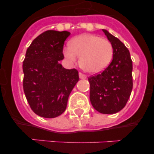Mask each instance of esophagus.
<instances>
[{
    "instance_id": "obj_1",
    "label": "esophagus",
    "mask_w": 154,
    "mask_h": 154,
    "mask_svg": "<svg viewBox=\"0 0 154 154\" xmlns=\"http://www.w3.org/2000/svg\"><path fill=\"white\" fill-rule=\"evenodd\" d=\"M79 78L80 79H86V75H84L83 73L79 72Z\"/></svg>"
}]
</instances>
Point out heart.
Segmentation results:
<instances>
[{
	"label": "heart",
	"mask_w": 154,
	"mask_h": 154,
	"mask_svg": "<svg viewBox=\"0 0 154 154\" xmlns=\"http://www.w3.org/2000/svg\"><path fill=\"white\" fill-rule=\"evenodd\" d=\"M68 60L75 63L80 58L81 67L91 74L102 72L110 64L113 47L109 41L96 35L83 34L72 38L64 49Z\"/></svg>",
	"instance_id": "1"
}]
</instances>
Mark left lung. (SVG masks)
Returning a JSON list of instances; mask_svg holds the SVG:
<instances>
[{"label": "left lung", "instance_id": "obj_1", "mask_svg": "<svg viewBox=\"0 0 154 154\" xmlns=\"http://www.w3.org/2000/svg\"><path fill=\"white\" fill-rule=\"evenodd\" d=\"M103 31L113 47V56L103 72L89 78V99L98 112L113 114L124 108L131 94L133 62L130 51L123 42L106 30Z\"/></svg>", "mask_w": 154, "mask_h": 154}]
</instances>
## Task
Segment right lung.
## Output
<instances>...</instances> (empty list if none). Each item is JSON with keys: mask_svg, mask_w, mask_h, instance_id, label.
Returning a JSON list of instances; mask_svg holds the SVG:
<instances>
[{"mask_svg": "<svg viewBox=\"0 0 154 154\" xmlns=\"http://www.w3.org/2000/svg\"><path fill=\"white\" fill-rule=\"evenodd\" d=\"M70 35L66 31L49 30L31 42L23 62V88L30 107L44 118H55L65 112L68 99L78 82L79 72L60 64L63 45Z\"/></svg>", "mask_w": 154, "mask_h": 154, "instance_id": "right-lung-1", "label": "right lung"}]
</instances>
